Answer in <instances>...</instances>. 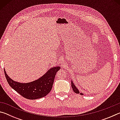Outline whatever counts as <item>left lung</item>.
I'll list each match as a JSON object with an SVG mask.
<instances>
[{
	"mask_svg": "<svg viewBox=\"0 0 120 120\" xmlns=\"http://www.w3.org/2000/svg\"><path fill=\"white\" fill-rule=\"evenodd\" d=\"M71 87H72V88L73 90H74V92L75 93H76V94H79V91L78 89L77 88V87L74 85V83H73L72 82H71ZM80 95H83L82 93H80Z\"/></svg>",
	"mask_w": 120,
	"mask_h": 120,
	"instance_id": "8db88e82",
	"label": "left lung"
}]
</instances>
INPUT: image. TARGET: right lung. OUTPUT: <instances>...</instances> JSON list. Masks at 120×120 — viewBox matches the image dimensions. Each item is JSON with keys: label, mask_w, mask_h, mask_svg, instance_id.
<instances>
[{"label": "right lung", "mask_w": 120, "mask_h": 120, "mask_svg": "<svg viewBox=\"0 0 120 120\" xmlns=\"http://www.w3.org/2000/svg\"><path fill=\"white\" fill-rule=\"evenodd\" d=\"M60 69L59 66L49 70L38 79L28 83L15 82L8 76L4 69L6 78L12 88L28 99H36L45 96L50 92L53 84L56 73Z\"/></svg>", "instance_id": "obj_1"}]
</instances>
